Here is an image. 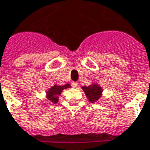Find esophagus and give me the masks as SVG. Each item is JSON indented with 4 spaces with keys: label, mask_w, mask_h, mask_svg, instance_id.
Returning <instances> with one entry per match:
<instances>
[{
    "label": "esophagus",
    "mask_w": 150,
    "mask_h": 150,
    "mask_svg": "<svg viewBox=\"0 0 150 150\" xmlns=\"http://www.w3.org/2000/svg\"><path fill=\"white\" fill-rule=\"evenodd\" d=\"M71 85H72V87H73V88H76V87L78 86V83H77V82H72Z\"/></svg>",
    "instance_id": "esophagus-1"
}]
</instances>
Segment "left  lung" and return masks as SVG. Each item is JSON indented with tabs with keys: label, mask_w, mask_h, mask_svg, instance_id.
I'll use <instances>...</instances> for the list:
<instances>
[{
	"label": "left lung",
	"mask_w": 150,
	"mask_h": 150,
	"mask_svg": "<svg viewBox=\"0 0 150 150\" xmlns=\"http://www.w3.org/2000/svg\"><path fill=\"white\" fill-rule=\"evenodd\" d=\"M82 89L85 93L88 100L93 103L99 100L102 94V88L97 83H93L92 85H89L88 87L83 86L82 87Z\"/></svg>",
	"instance_id": "left-lung-1"
}]
</instances>
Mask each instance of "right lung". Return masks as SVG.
Masks as SVG:
<instances>
[{
    "mask_svg": "<svg viewBox=\"0 0 150 150\" xmlns=\"http://www.w3.org/2000/svg\"><path fill=\"white\" fill-rule=\"evenodd\" d=\"M69 88H71V85L69 83H67L63 86H58L55 84L47 91V93H47V98L53 103H57L58 101V96L62 92V90Z\"/></svg>",
    "mask_w": 150,
    "mask_h": 150,
    "instance_id": "add662e5",
    "label": "right lung"
}]
</instances>
